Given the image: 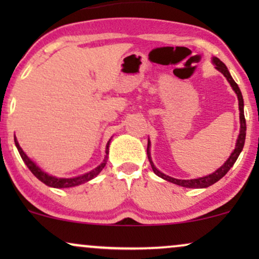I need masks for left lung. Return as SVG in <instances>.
Returning a JSON list of instances; mask_svg holds the SVG:
<instances>
[{"instance_id":"obj_1","label":"left lung","mask_w":259,"mask_h":259,"mask_svg":"<svg viewBox=\"0 0 259 259\" xmlns=\"http://www.w3.org/2000/svg\"><path fill=\"white\" fill-rule=\"evenodd\" d=\"M212 62H213V64L215 65V69L219 70V72H221L223 75H224L225 78H227V80L229 81V84H230L231 88H233V90L235 91V94H236L237 100H239L240 134H239V136H237L236 145H235L234 151H233V152H231L230 156H229V158L227 159V162H225L221 168L217 169L214 173H212V174H209V175H206V177L197 178V179H189V180H187V179L186 180L175 179V178H171V177H169V175H165L164 173H162V171H159L158 169L156 168V165H154L153 162H152V158H151V152H150L151 142H150V139H148V144H147V157H148V160H150L151 167H152V170L154 171V174L158 175V177L162 178V179L169 181V183H173V184H175V185H179V186H183V187H189V189H204V187H208V186L213 185V184H215L217 181L221 180L222 178L224 177V175L227 174L229 170H230V168L233 167L234 163L236 162L237 157H239V154L241 153V151H242V148H243V145H245L246 120H245V114H243V99H242V94H241V91H240L239 86H237L236 82L234 81L233 76H231L230 73H229L227 65H225L221 61V59L217 58V57H213L212 58Z\"/></svg>"}]
</instances>
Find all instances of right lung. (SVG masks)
Returning <instances> with one entry per match:
<instances>
[{"instance_id":"add662e5","label":"right lung","mask_w":259,"mask_h":259,"mask_svg":"<svg viewBox=\"0 0 259 259\" xmlns=\"http://www.w3.org/2000/svg\"><path fill=\"white\" fill-rule=\"evenodd\" d=\"M14 142H16L18 152H19L22 159L24 160L26 167L30 169L31 173L34 174L38 180L42 181L45 185L50 187H55V189H65V187H74V186L81 185V184L84 183H88V181H90L91 179H94V178H96L97 175L101 173V170H102V169L105 168V165L107 164V159H108V153H109V142H111V140L107 142L105 159H103V162L101 163L99 167L92 169V170L89 171V173L79 175V177H75V178H57V177H53V175L47 174L46 171H44L42 169L38 167V165H36V163L32 162V160L26 156V153L22 150V147L19 146V142H18L16 136H14Z\"/></svg>"}]
</instances>
